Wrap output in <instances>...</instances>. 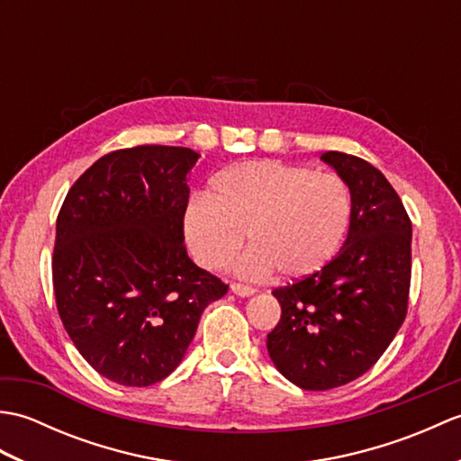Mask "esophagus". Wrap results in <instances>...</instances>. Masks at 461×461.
I'll use <instances>...</instances> for the list:
<instances>
[{"mask_svg": "<svg viewBox=\"0 0 461 461\" xmlns=\"http://www.w3.org/2000/svg\"><path fill=\"white\" fill-rule=\"evenodd\" d=\"M230 289L233 295H238V297H251L253 293H256V289H251L249 285H241V283H231Z\"/></svg>", "mask_w": 461, "mask_h": 461, "instance_id": "34e87169", "label": "esophagus"}]
</instances>
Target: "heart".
<instances>
[{"mask_svg":"<svg viewBox=\"0 0 461 461\" xmlns=\"http://www.w3.org/2000/svg\"><path fill=\"white\" fill-rule=\"evenodd\" d=\"M352 218L347 184L337 174L311 172L277 160L231 166L212 180L210 198L185 205L182 230L194 259L220 269L236 258L243 233L251 246L238 263L249 277L315 276L342 248Z\"/></svg>","mask_w":461,"mask_h":461,"instance_id":"b5f03b06","label":"heart"}]
</instances>
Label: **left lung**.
Segmentation results:
<instances>
[{"mask_svg": "<svg viewBox=\"0 0 461 461\" xmlns=\"http://www.w3.org/2000/svg\"><path fill=\"white\" fill-rule=\"evenodd\" d=\"M321 160L348 185L350 228L319 273L273 291L281 319L267 335L273 365L303 390L337 388L370 370L404 322L412 273V223L384 174L342 152Z\"/></svg>", "mask_w": 461, "mask_h": 461, "instance_id": "8db88e82", "label": "left lung"}]
</instances>
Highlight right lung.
Segmentation results:
<instances>
[{
	"label": "right lung",
	"instance_id": "right-lung-1",
	"mask_svg": "<svg viewBox=\"0 0 461 461\" xmlns=\"http://www.w3.org/2000/svg\"><path fill=\"white\" fill-rule=\"evenodd\" d=\"M198 158L156 144L111 152L73 184L59 212V317L81 357L116 384L140 388L168 376L203 309L228 293L184 248Z\"/></svg>",
	"mask_w": 461,
	"mask_h": 461
}]
</instances>
